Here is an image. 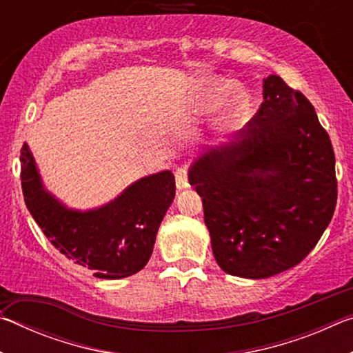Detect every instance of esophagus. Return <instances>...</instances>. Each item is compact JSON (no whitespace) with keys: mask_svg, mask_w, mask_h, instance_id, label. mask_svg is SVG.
<instances>
[{"mask_svg":"<svg viewBox=\"0 0 353 353\" xmlns=\"http://www.w3.org/2000/svg\"><path fill=\"white\" fill-rule=\"evenodd\" d=\"M176 187L177 190H185L190 187L187 166H179L176 170Z\"/></svg>","mask_w":353,"mask_h":353,"instance_id":"1","label":"esophagus"}]
</instances>
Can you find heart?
Here are the masks:
<instances>
[{
    "mask_svg": "<svg viewBox=\"0 0 353 353\" xmlns=\"http://www.w3.org/2000/svg\"><path fill=\"white\" fill-rule=\"evenodd\" d=\"M224 104L219 123L232 128L248 115L250 109V94L243 87H236L232 79L210 76L199 82L188 103L191 115H204L218 110Z\"/></svg>",
    "mask_w": 353,
    "mask_h": 353,
    "instance_id": "heart-1",
    "label": "heart"
}]
</instances>
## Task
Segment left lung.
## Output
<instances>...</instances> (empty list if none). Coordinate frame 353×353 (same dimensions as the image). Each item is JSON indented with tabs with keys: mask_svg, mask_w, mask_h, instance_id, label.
Instances as JSON below:
<instances>
[{
	"mask_svg": "<svg viewBox=\"0 0 353 353\" xmlns=\"http://www.w3.org/2000/svg\"><path fill=\"white\" fill-rule=\"evenodd\" d=\"M188 181L202 198L216 263L244 279L299 265L338 198L330 137L313 104L276 74L263 81V103L246 128L207 148Z\"/></svg>",
	"mask_w": 353,
	"mask_h": 353,
	"instance_id": "8db88e82",
	"label": "left lung"
}]
</instances>
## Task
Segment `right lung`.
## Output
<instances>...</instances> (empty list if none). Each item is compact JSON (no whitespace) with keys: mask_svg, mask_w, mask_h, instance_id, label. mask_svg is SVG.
<instances>
[{"mask_svg":"<svg viewBox=\"0 0 353 353\" xmlns=\"http://www.w3.org/2000/svg\"><path fill=\"white\" fill-rule=\"evenodd\" d=\"M20 160L28 210L59 252L92 270L98 279H124L146 266L160 223L176 194L171 171L143 177L109 204L79 212L45 190L26 143Z\"/></svg>","mask_w":353,"mask_h":353,"instance_id":"obj_1","label":"right lung"}]
</instances>
